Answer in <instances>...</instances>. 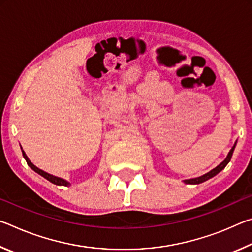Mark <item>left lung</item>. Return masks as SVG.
Returning <instances> with one entry per match:
<instances>
[{"instance_id":"1","label":"left lung","mask_w":252,"mask_h":252,"mask_svg":"<svg viewBox=\"0 0 252 252\" xmlns=\"http://www.w3.org/2000/svg\"><path fill=\"white\" fill-rule=\"evenodd\" d=\"M234 147H236V143H234V146L232 147L231 150L229 151L227 158H225V159L222 162H221L219 165H217L215 169H212L211 171H209L208 173L203 174V176H201V177L193 178V179H187V180H185L183 182L187 183V185H199V183H202L204 181L209 180V179H211L212 177H215L216 174H218L221 171V170H223L225 168V165L229 163V161L231 160V157H232V153H233V150H234Z\"/></svg>"}]
</instances>
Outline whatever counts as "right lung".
I'll return each instance as SVG.
<instances>
[{
  "mask_svg": "<svg viewBox=\"0 0 252 252\" xmlns=\"http://www.w3.org/2000/svg\"><path fill=\"white\" fill-rule=\"evenodd\" d=\"M22 153H23V157H24L25 161H27V163H28L29 167L31 168L32 170H34V171H35L36 173H39L40 176L45 178L46 180H49L50 182H52V183H54V185H57V186H65V187L70 186V183L67 182L66 180H64V179L59 178V177H55V176H52V174L46 173V172L43 171V170H41V169H39L37 167H35V165H34V164L32 163V162L29 160V158L27 157V155H25V152H24L23 150H22Z\"/></svg>",
  "mask_w": 252,
  "mask_h": 252,
  "instance_id": "1",
  "label": "right lung"
}]
</instances>
